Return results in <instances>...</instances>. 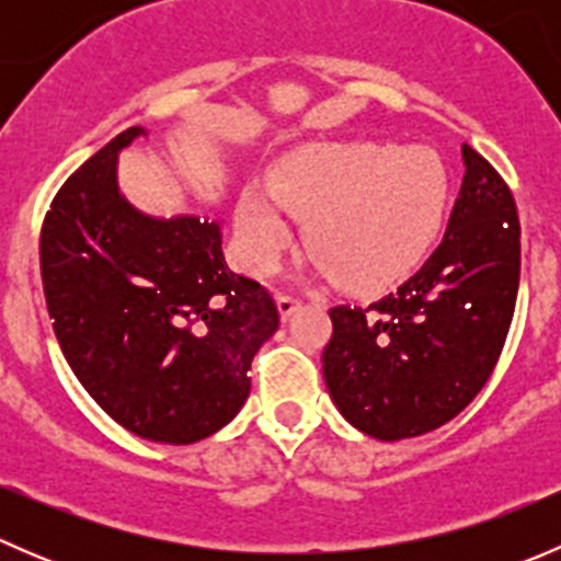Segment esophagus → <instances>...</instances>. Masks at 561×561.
Listing matches in <instances>:
<instances>
[{
  "mask_svg": "<svg viewBox=\"0 0 561 561\" xmlns=\"http://www.w3.org/2000/svg\"><path fill=\"white\" fill-rule=\"evenodd\" d=\"M276 307H279L282 320H287V317H290L298 307H301V298L290 296V293H279V296H276Z\"/></svg>",
  "mask_w": 561,
  "mask_h": 561,
  "instance_id": "1",
  "label": "esophagus"
}]
</instances>
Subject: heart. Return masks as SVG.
I'll return each mask as SVG.
<instances>
[{
  "label": "heart",
  "mask_w": 561,
  "mask_h": 561,
  "mask_svg": "<svg viewBox=\"0 0 561 561\" xmlns=\"http://www.w3.org/2000/svg\"><path fill=\"white\" fill-rule=\"evenodd\" d=\"M450 175L426 146L320 144L249 184L236 208L241 260L271 274L307 225L309 252L339 285L377 293L410 276L443 228Z\"/></svg>",
  "instance_id": "heart-1"
}]
</instances>
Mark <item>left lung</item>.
I'll return each mask as SVG.
<instances>
[{"instance_id":"8db88e82","label":"left lung","mask_w":561,"mask_h":561,"mask_svg":"<svg viewBox=\"0 0 561 561\" xmlns=\"http://www.w3.org/2000/svg\"><path fill=\"white\" fill-rule=\"evenodd\" d=\"M443 244L371 307H333L328 393L358 432L407 439L456 417L494 371L516 312L522 225L511 186L463 146Z\"/></svg>"}]
</instances>
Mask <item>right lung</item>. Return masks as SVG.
<instances>
[{"instance_id":"add662e5","label":"right lung","mask_w":561,"mask_h":561,"mask_svg":"<svg viewBox=\"0 0 561 561\" xmlns=\"http://www.w3.org/2000/svg\"><path fill=\"white\" fill-rule=\"evenodd\" d=\"M129 127L61 184L39 233L59 347L87 393L127 432L190 445L244 407L249 366L279 328L260 282L233 274L219 222L160 219L118 192Z\"/></svg>"}]
</instances>
